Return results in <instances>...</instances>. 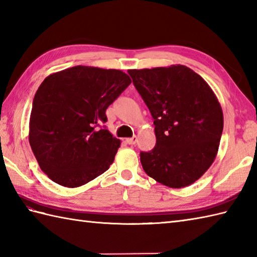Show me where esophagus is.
I'll use <instances>...</instances> for the list:
<instances>
[{"mask_svg":"<svg viewBox=\"0 0 257 257\" xmlns=\"http://www.w3.org/2000/svg\"><path fill=\"white\" fill-rule=\"evenodd\" d=\"M125 142H126L128 145H134L136 142H138V138H136V136H133V138H130V139L125 140Z\"/></svg>","mask_w":257,"mask_h":257,"instance_id":"obj_1","label":"esophagus"}]
</instances>
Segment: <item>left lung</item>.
Here are the masks:
<instances>
[{"label": "left lung", "mask_w": 257, "mask_h": 257, "mask_svg": "<svg viewBox=\"0 0 257 257\" xmlns=\"http://www.w3.org/2000/svg\"><path fill=\"white\" fill-rule=\"evenodd\" d=\"M127 72L155 125V147L141 153L145 173L175 189L192 185L218 154L223 131L218 98L202 77L182 65Z\"/></svg>", "instance_id": "8db88e82"}]
</instances>
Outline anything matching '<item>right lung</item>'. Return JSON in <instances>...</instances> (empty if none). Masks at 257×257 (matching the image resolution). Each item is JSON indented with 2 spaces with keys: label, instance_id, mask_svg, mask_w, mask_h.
<instances>
[{
  "label": "right lung",
  "instance_id": "add662e5",
  "mask_svg": "<svg viewBox=\"0 0 257 257\" xmlns=\"http://www.w3.org/2000/svg\"><path fill=\"white\" fill-rule=\"evenodd\" d=\"M131 82L122 70L89 66L45 78L33 100L28 141L49 179L76 188L109 169L121 141L96 126Z\"/></svg>",
  "mask_w": 257,
  "mask_h": 257
}]
</instances>
